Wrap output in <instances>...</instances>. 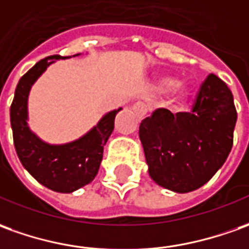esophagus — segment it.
<instances>
[{"instance_id": "34e87169", "label": "esophagus", "mask_w": 249, "mask_h": 249, "mask_svg": "<svg viewBox=\"0 0 249 249\" xmlns=\"http://www.w3.org/2000/svg\"><path fill=\"white\" fill-rule=\"evenodd\" d=\"M133 111H134V114L137 115V118H138V119H143V118H145V115H146V112H147L146 104L142 102L135 103L134 106H133Z\"/></svg>"}]
</instances>
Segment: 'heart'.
Returning a JSON list of instances; mask_svg holds the SVG:
<instances>
[{
  "label": "heart",
  "instance_id": "obj_1",
  "mask_svg": "<svg viewBox=\"0 0 249 249\" xmlns=\"http://www.w3.org/2000/svg\"><path fill=\"white\" fill-rule=\"evenodd\" d=\"M157 88L160 90H165V89L171 88V97H169V103L172 106H178L186 102L187 97L190 95V89L187 82L178 81L175 82V78L169 74H162L157 78Z\"/></svg>",
  "mask_w": 249,
  "mask_h": 249
}]
</instances>
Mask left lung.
Here are the masks:
<instances>
[{"instance_id": "obj_1", "label": "left lung", "mask_w": 249, "mask_h": 249, "mask_svg": "<svg viewBox=\"0 0 249 249\" xmlns=\"http://www.w3.org/2000/svg\"><path fill=\"white\" fill-rule=\"evenodd\" d=\"M236 121L232 92L215 74L202 82L190 112L156 109L140 124L150 178L180 194L206 184L231 153Z\"/></svg>"}]
</instances>
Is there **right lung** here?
<instances>
[{"instance_id":"obj_1","label":"right lung","mask_w":249,"mask_h":249,"mask_svg":"<svg viewBox=\"0 0 249 249\" xmlns=\"http://www.w3.org/2000/svg\"><path fill=\"white\" fill-rule=\"evenodd\" d=\"M71 56L51 55L39 61L20 78L10 106L13 142L23 167L40 184L65 194L73 193L95 179L103 160L104 145L114 130L115 116L122 109L108 112L89 133L65 145L46 143L31 131L27 123L31 87L55 59Z\"/></svg>"}]
</instances>
